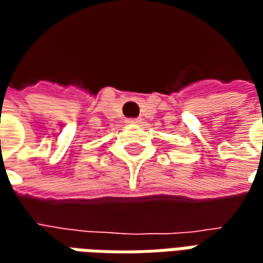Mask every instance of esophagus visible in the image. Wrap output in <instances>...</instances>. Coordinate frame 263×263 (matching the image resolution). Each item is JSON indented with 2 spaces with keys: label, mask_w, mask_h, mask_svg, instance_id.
<instances>
[{
  "label": "esophagus",
  "mask_w": 263,
  "mask_h": 263,
  "mask_svg": "<svg viewBox=\"0 0 263 263\" xmlns=\"http://www.w3.org/2000/svg\"><path fill=\"white\" fill-rule=\"evenodd\" d=\"M138 122H141V120H138V118H128L126 120V124H138Z\"/></svg>",
  "instance_id": "34e87169"
}]
</instances>
